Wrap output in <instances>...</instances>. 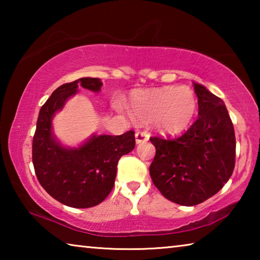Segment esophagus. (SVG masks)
<instances>
[{
  "label": "esophagus",
  "instance_id": "34e87169",
  "mask_svg": "<svg viewBox=\"0 0 260 260\" xmlns=\"http://www.w3.org/2000/svg\"><path fill=\"white\" fill-rule=\"evenodd\" d=\"M135 140H136V143H142V142H146V141L149 140V133L147 132H136L135 133Z\"/></svg>",
  "mask_w": 260,
  "mask_h": 260
}]
</instances>
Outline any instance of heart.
<instances>
[{"label": "heart", "mask_w": 260, "mask_h": 260, "mask_svg": "<svg viewBox=\"0 0 260 260\" xmlns=\"http://www.w3.org/2000/svg\"><path fill=\"white\" fill-rule=\"evenodd\" d=\"M116 107L122 111L119 103ZM129 109L141 121H152L158 129L179 133L195 117L197 100L190 88L169 86L136 91L129 100Z\"/></svg>", "instance_id": "obj_1"}]
</instances>
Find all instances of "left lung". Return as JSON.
<instances>
[{"mask_svg": "<svg viewBox=\"0 0 260 260\" xmlns=\"http://www.w3.org/2000/svg\"><path fill=\"white\" fill-rule=\"evenodd\" d=\"M199 118L177 139L150 138L156 155L150 165L152 182L173 203L193 206L215 195L235 166L234 126L225 103L193 82Z\"/></svg>", "mask_w": 260, "mask_h": 260, "instance_id": "8db88e82", "label": "left lung"}]
</instances>
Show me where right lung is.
Returning <instances> with one entry per match:
<instances>
[{"label":"right lung","instance_id":"obj_1","mask_svg":"<svg viewBox=\"0 0 260 260\" xmlns=\"http://www.w3.org/2000/svg\"><path fill=\"white\" fill-rule=\"evenodd\" d=\"M99 78L64 83L42 105L33 136L35 174L43 189L61 204L77 209L95 206L112 190L118 160L135 147L134 131L122 135H93L78 148L63 147L52 133L51 120L78 87L99 93Z\"/></svg>","mask_w":260,"mask_h":260}]
</instances>
